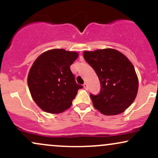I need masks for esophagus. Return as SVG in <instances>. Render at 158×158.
Wrapping results in <instances>:
<instances>
[{
  "mask_svg": "<svg viewBox=\"0 0 158 158\" xmlns=\"http://www.w3.org/2000/svg\"><path fill=\"white\" fill-rule=\"evenodd\" d=\"M83 87H84V88L85 90H88V85L86 84V83H84V84H83Z\"/></svg>",
  "mask_w": 158,
  "mask_h": 158,
  "instance_id": "esophagus-1",
  "label": "esophagus"
}]
</instances>
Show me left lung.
<instances>
[{
    "label": "left lung",
    "instance_id": "obj_1",
    "mask_svg": "<svg viewBox=\"0 0 158 158\" xmlns=\"http://www.w3.org/2000/svg\"><path fill=\"white\" fill-rule=\"evenodd\" d=\"M83 56L100 81L99 93L90 94L94 108L105 115L122 113L134 102L138 90L133 64L114 49L85 51Z\"/></svg>",
    "mask_w": 158,
    "mask_h": 158
}]
</instances>
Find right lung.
Listing matches in <instances>:
<instances>
[{"instance_id": "obj_1", "label": "right lung", "mask_w": 158, "mask_h": 158, "mask_svg": "<svg viewBox=\"0 0 158 158\" xmlns=\"http://www.w3.org/2000/svg\"><path fill=\"white\" fill-rule=\"evenodd\" d=\"M78 56L76 52L53 49L34 61L27 82L32 99L43 110L59 114L71 106L77 91L82 88L70 68Z\"/></svg>"}]
</instances>
